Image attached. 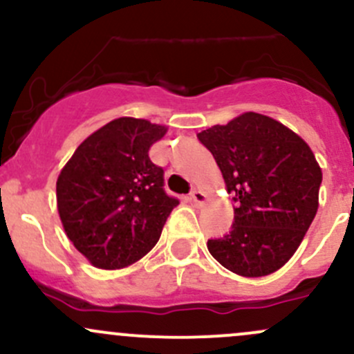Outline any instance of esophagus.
<instances>
[{"label": "esophagus", "mask_w": 354, "mask_h": 354, "mask_svg": "<svg viewBox=\"0 0 354 354\" xmlns=\"http://www.w3.org/2000/svg\"><path fill=\"white\" fill-rule=\"evenodd\" d=\"M191 203H194V206L201 207L207 203V196L206 192L201 191V189H194L191 192Z\"/></svg>", "instance_id": "1"}]
</instances>
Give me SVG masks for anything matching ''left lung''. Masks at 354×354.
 Returning <instances> with one entry per match:
<instances>
[{
	"instance_id": "obj_1",
	"label": "left lung",
	"mask_w": 354,
	"mask_h": 354,
	"mask_svg": "<svg viewBox=\"0 0 354 354\" xmlns=\"http://www.w3.org/2000/svg\"><path fill=\"white\" fill-rule=\"evenodd\" d=\"M234 194V221L207 250L241 277L282 268L302 243L319 207L322 170L310 147L273 118L243 113L197 135Z\"/></svg>"
}]
</instances>
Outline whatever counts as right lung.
<instances>
[{
	"label": "right lung",
	"instance_id": "1",
	"mask_svg": "<svg viewBox=\"0 0 354 354\" xmlns=\"http://www.w3.org/2000/svg\"><path fill=\"white\" fill-rule=\"evenodd\" d=\"M165 133L163 124L118 118L87 136L60 170V221L93 267H128L160 238L178 201L163 191V170L150 160L148 150Z\"/></svg>",
	"mask_w": 354,
	"mask_h": 354
}]
</instances>
